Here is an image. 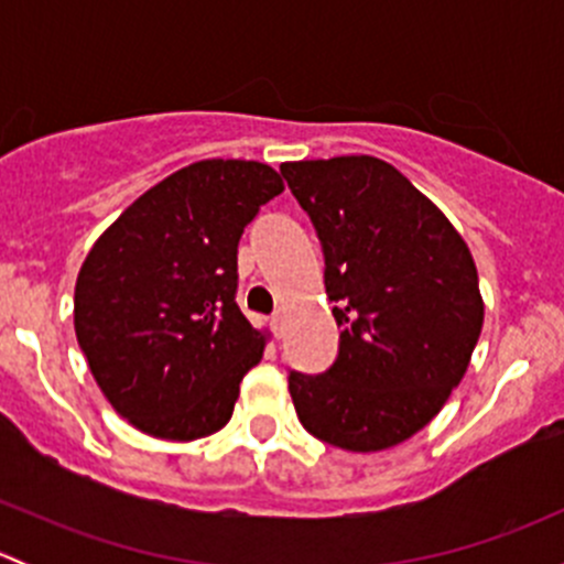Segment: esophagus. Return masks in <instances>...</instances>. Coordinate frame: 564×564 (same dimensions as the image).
<instances>
[{"mask_svg":"<svg viewBox=\"0 0 564 564\" xmlns=\"http://www.w3.org/2000/svg\"><path fill=\"white\" fill-rule=\"evenodd\" d=\"M272 324V333H275V338H283V327H286V316L283 314H275L270 318Z\"/></svg>","mask_w":564,"mask_h":564,"instance_id":"34e87169","label":"esophagus"}]
</instances>
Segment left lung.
<instances>
[{"mask_svg": "<svg viewBox=\"0 0 564 564\" xmlns=\"http://www.w3.org/2000/svg\"><path fill=\"white\" fill-rule=\"evenodd\" d=\"M314 220L338 360L289 373L297 417L349 453L401 445L464 379L482 329L480 283L456 226L395 166L371 155L283 163Z\"/></svg>", "mask_w": 564, "mask_h": 564, "instance_id": "1", "label": "left lung"}]
</instances>
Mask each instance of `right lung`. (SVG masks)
<instances>
[{"mask_svg": "<svg viewBox=\"0 0 564 564\" xmlns=\"http://www.w3.org/2000/svg\"><path fill=\"white\" fill-rule=\"evenodd\" d=\"M283 193L267 163H191L141 193L95 240L73 324L113 412L158 440L191 442L231 420L267 329L235 303L237 246Z\"/></svg>", "mask_w": 564, "mask_h": 564, "instance_id": "right-lung-1", "label": "right lung"}]
</instances>
